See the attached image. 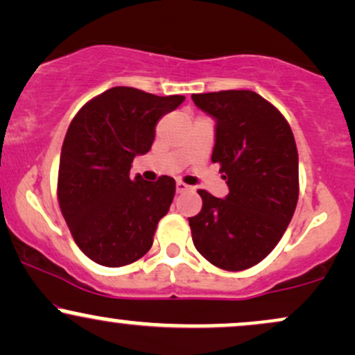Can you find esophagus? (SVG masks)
<instances>
[{
    "label": "esophagus",
    "instance_id": "34e87169",
    "mask_svg": "<svg viewBox=\"0 0 355 355\" xmlns=\"http://www.w3.org/2000/svg\"><path fill=\"white\" fill-rule=\"evenodd\" d=\"M191 190L190 185H187V183H183L182 180L177 182V193H183V191H189Z\"/></svg>",
    "mask_w": 355,
    "mask_h": 355
}]
</instances>
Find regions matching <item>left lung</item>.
I'll use <instances>...</instances> for the list:
<instances>
[{"label": "left lung", "mask_w": 355, "mask_h": 355, "mask_svg": "<svg viewBox=\"0 0 355 355\" xmlns=\"http://www.w3.org/2000/svg\"><path fill=\"white\" fill-rule=\"evenodd\" d=\"M217 120L211 162L220 165L229 195L207 190L200 214L189 218L200 254L223 270L262 262L287 230L299 200V153L282 113L250 89L191 95Z\"/></svg>", "instance_id": "left-lung-1"}]
</instances>
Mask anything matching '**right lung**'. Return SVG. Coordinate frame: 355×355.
<instances>
[{
    "mask_svg": "<svg viewBox=\"0 0 355 355\" xmlns=\"http://www.w3.org/2000/svg\"><path fill=\"white\" fill-rule=\"evenodd\" d=\"M183 100L115 87L85 103L68 126L58 203L73 240L93 262L123 267L152 247L158 222L172 205L175 180L130 178V168L137 155L152 148L157 121Z\"/></svg>",
    "mask_w": 355,
    "mask_h": 355,
    "instance_id": "add662e5",
    "label": "right lung"
}]
</instances>
